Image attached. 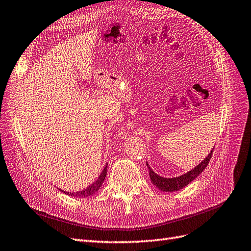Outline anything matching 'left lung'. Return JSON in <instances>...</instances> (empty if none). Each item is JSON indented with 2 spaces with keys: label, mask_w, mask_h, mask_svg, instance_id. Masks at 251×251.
Returning a JSON list of instances; mask_svg holds the SVG:
<instances>
[{
  "label": "left lung",
  "mask_w": 251,
  "mask_h": 251,
  "mask_svg": "<svg viewBox=\"0 0 251 251\" xmlns=\"http://www.w3.org/2000/svg\"><path fill=\"white\" fill-rule=\"evenodd\" d=\"M214 149V148H213ZM213 149L210 153L208 154V156L202 160L201 162L194 167L192 170L188 171L187 173L179 175V176H176V177H162V176L158 175L155 173L151 167L149 166V164L147 162V166L149 169V175H150V178L152 184L154 186H156V188H158L159 190L164 191V192H175V191H178L180 189L185 188L186 186H188L190 184L191 181H193L198 176L205 170V168L208 166L210 158H211V155L213 152Z\"/></svg>",
  "instance_id": "left-lung-1"
}]
</instances>
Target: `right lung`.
<instances>
[{
  "mask_svg": "<svg viewBox=\"0 0 251 251\" xmlns=\"http://www.w3.org/2000/svg\"><path fill=\"white\" fill-rule=\"evenodd\" d=\"M106 171H107V164L104 166L102 172L100 173L99 177L95 180L93 184H91L89 187L83 189V190H80V191H76V192H67V191H64V190H61V189H59L60 191H62L63 193L70 195V196H74V198H78V199H82V198H90V196L94 195L95 193H96L100 187L102 186L103 181L106 177Z\"/></svg>",
  "mask_w": 251,
  "mask_h": 251,
  "instance_id": "add662e5",
  "label": "right lung"
}]
</instances>
